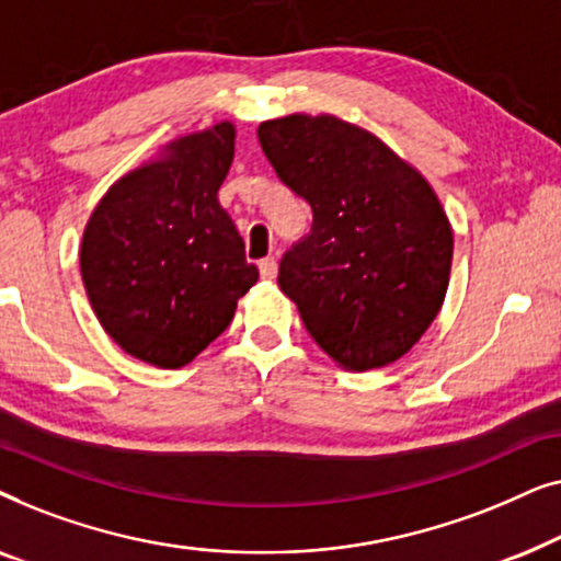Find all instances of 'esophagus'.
<instances>
[{
    "label": "esophagus",
    "mask_w": 561,
    "mask_h": 561,
    "mask_svg": "<svg viewBox=\"0 0 561 561\" xmlns=\"http://www.w3.org/2000/svg\"><path fill=\"white\" fill-rule=\"evenodd\" d=\"M257 267H260V275H263L265 280H273L275 275H278V260H275V257H265V260H260Z\"/></svg>",
    "instance_id": "obj_1"
}]
</instances>
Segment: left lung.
I'll return each instance as SVG.
<instances>
[{
	"label": "left lung",
	"instance_id": "left-lung-1",
	"mask_svg": "<svg viewBox=\"0 0 561 561\" xmlns=\"http://www.w3.org/2000/svg\"><path fill=\"white\" fill-rule=\"evenodd\" d=\"M257 137L313 211L311 232L280 260V290L344 370L396 363L432 327L449 286L455 234L434 188L332 114L267 119Z\"/></svg>",
	"mask_w": 561,
	"mask_h": 561
}]
</instances>
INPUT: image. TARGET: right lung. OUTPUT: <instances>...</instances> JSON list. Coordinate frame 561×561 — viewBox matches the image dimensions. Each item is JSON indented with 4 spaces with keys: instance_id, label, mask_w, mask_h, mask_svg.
<instances>
[{
    "instance_id": "right-lung-1",
    "label": "right lung",
    "mask_w": 561,
    "mask_h": 561,
    "mask_svg": "<svg viewBox=\"0 0 561 561\" xmlns=\"http://www.w3.org/2000/svg\"><path fill=\"white\" fill-rule=\"evenodd\" d=\"M234 125L179 137L122 175L91 214L81 278L104 332L127 355L175 370L229 327L257 283L244 242L219 204Z\"/></svg>"
}]
</instances>
